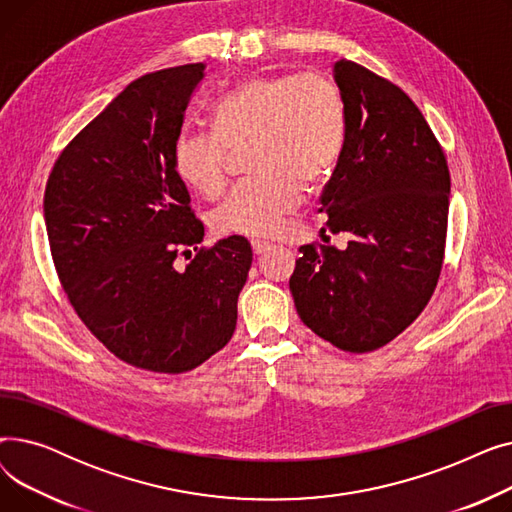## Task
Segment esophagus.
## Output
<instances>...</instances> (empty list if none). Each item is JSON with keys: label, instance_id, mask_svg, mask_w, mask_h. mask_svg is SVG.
Here are the masks:
<instances>
[{"label": "esophagus", "instance_id": "1", "mask_svg": "<svg viewBox=\"0 0 512 512\" xmlns=\"http://www.w3.org/2000/svg\"><path fill=\"white\" fill-rule=\"evenodd\" d=\"M251 247H253V253H255V255H263V253H267V251L272 249V242L255 238V240H251Z\"/></svg>", "mask_w": 512, "mask_h": 512}]
</instances>
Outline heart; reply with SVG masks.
Returning <instances> with one entry per match:
<instances>
[{"label": "heart", "mask_w": 512, "mask_h": 512, "mask_svg": "<svg viewBox=\"0 0 512 512\" xmlns=\"http://www.w3.org/2000/svg\"><path fill=\"white\" fill-rule=\"evenodd\" d=\"M215 132H184L174 149L178 176L211 199L228 182L230 149L251 147L255 178L238 184L213 209L224 236H270L299 207L305 184L336 170L346 143V105L321 72L267 74L242 80L211 110Z\"/></svg>", "instance_id": "b5f03b06"}]
</instances>
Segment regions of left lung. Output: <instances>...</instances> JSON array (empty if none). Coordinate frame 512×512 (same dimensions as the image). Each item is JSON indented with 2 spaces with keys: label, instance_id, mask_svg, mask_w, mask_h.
Instances as JSON below:
<instances>
[{
  "label": "left lung",
  "instance_id": "obj_1",
  "mask_svg": "<svg viewBox=\"0 0 512 512\" xmlns=\"http://www.w3.org/2000/svg\"><path fill=\"white\" fill-rule=\"evenodd\" d=\"M346 143L321 193L328 230L346 249L301 247L290 292L303 324L346 353H371L405 332L436 290L446 245V155L411 97L340 60Z\"/></svg>",
  "mask_w": 512,
  "mask_h": 512
}]
</instances>
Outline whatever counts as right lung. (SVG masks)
Returning a JSON list of instances; mask_svg holds the SVG:
<instances>
[{
  "label": "right lung",
  "instance_id": "1",
  "mask_svg": "<svg viewBox=\"0 0 512 512\" xmlns=\"http://www.w3.org/2000/svg\"><path fill=\"white\" fill-rule=\"evenodd\" d=\"M205 64L130 83L60 153L45 186L49 249L91 334L132 367L184 373L228 344L253 251L205 236L174 149ZM196 257H190V249ZM192 259L184 271L173 261Z\"/></svg>",
  "mask_w": 512,
  "mask_h": 512
}]
</instances>
